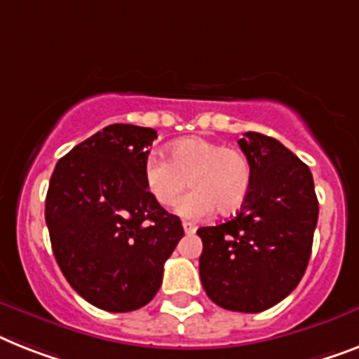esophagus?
<instances>
[{"mask_svg":"<svg viewBox=\"0 0 359 359\" xmlns=\"http://www.w3.org/2000/svg\"><path fill=\"white\" fill-rule=\"evenodd\" d=\"M183 229H185L187 235H192V233H196V226L191 224V222H183Z\"/></svg>","mask_w":359,"mask_h":359,"instance_id":"1","label":"esophagus"}]
</instances>
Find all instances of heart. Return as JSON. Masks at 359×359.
Segmentation results:
<instances>
[{"mask_svg":"<svg viewBox=\"0 0 359 359\" xmlns=\"http://www.w3.org/2000/svg\"><path fill=\"white\" fill-rule=\"evenodd\" d=\"M168 159L152 156L143 168L144 185L159 205L170 207L185 191H192L177 203V215L203 218L238 211L250 194L253 172L242 150L224 147L205 137L180 139L168 147Z\"/></svg>","mask_w":359,"mask_h":359,"instance_id":"heart-1","label":"heart"}]
</instances>
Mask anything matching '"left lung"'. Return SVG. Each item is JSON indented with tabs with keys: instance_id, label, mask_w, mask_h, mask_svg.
<instances>
[{
	"instance_id": "1",
	"label": "left lung",
	"mask_w": 359,
	"mask_h": 359,
	"mask_svg": "<svg viewBox=\"0 0 359 359\" xmlns=\"http://www.w3.org/2000/svg\"><path fill=\"white\" fill-rule=\"evenodd\" d=\"M251 163L250 194L226 224L200 227V279L212 303L257 313L280 303L306 271L319 203L310 168L257 132L238 141Z\"/></svg>"
}]
</instances>
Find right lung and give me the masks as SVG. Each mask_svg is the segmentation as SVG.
<instances>
[{
	"label": "right lung",
	"instance_id": "right-lung-1",
	"mask_svg": "<svg viewBox=\"0 0 359 359\" xmlns=\"http://www.w3.org/2000/svg\"><path fill=\"white\" fill-rule=\"evenodd\" d=\"M156 130L109 124L56 163L46 198L55 259L71 288L106 312L158 293L182 220L154 200L143 168Z\"/></svg>",
	"mask_w": 359,
	"mask_h": 359
}]
</instances>
